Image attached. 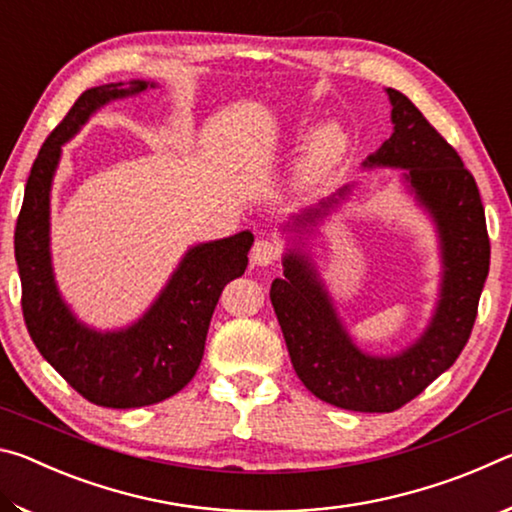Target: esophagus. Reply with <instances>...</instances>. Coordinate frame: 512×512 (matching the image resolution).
Here are the masks:
<instances>
[{
    "instance_id": "34e87169",
    "label": "esophagus",
    "mask_w": 512,
    "mask_h": 512,
    "mask_svg": "<svg viewBox=\"0 0 512 512\" xmlns=\"http://www.w3.org/2000/svg\"><path fill=\"white\" fill-rule=\"evenodd\" d=\"M282 255V248L273 239H257L253 246V264L257 266H271Z\"/></svg>"
}]
</instances>
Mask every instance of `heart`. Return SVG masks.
<instances>
[{
    "mask_svg": "<svg viewBox=\"0 0 512 512\" xmlns=\"http://www.w3.org/2000/svg\"><path fill=\"white\" fill-rule=\"evenodd\" d=\"M348 151V135L341 126H325L314 142H311L305 160L300 164V183L305 187H314L323 180L329 171Z\"/></svg>",
    "mask_w": 512,
    "mask_h": 512,
    "instance_id": "obj_1",
    "label": "heart"
}]
</instances>
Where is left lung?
Masks as SVG:
<instances>
[{"instance_id":"obj_1","label":"left lung","mask_w":512,"mask_h":512,"mask_svg":"<svg viewBox=\"0 0 512 512\" xmlns=\"http://www.w3.org/2000/svg\"><path fill=\"white\" fill-rule=\"evenodd\" d=\"M386 92L395 133L366 164L409 169L406 178L436 216L443 237V298L427 334L400 357H368L352 345L305 259L284 257V277L271 287L275 316L302 384L318 400L361 413L402 409L452 366L470 341L490 268V239L474 176L409 97L393 88Z\"/></svg>"}]
</instances>
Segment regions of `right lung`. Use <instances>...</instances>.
<instances>
[{
  "mask_svg": "<svg viewBox=\"0 0 512 512\" xmlns=\"http://www.w3.org/2000/svg\"><path fill=\"white\" fill-rule=\"evenodd\" d=\"M121 85V83H119ZM85 90L49 133L33 162L15 225V259L22 282V316L31 341L85 400L108 409H137L185 388L201 366L207 327L221 291L244 275L253 246L250 232L196 246L173 273L140 323L117 334L85 329L60 300L49 264V187L67 142L94 110L110 99L146 90L133 81Z\"/></svg>",
  "mask_w": 512,
  "mask_h": 512,
  "instance_id": "1",
  "label": "right lung"
}]
</instances>
